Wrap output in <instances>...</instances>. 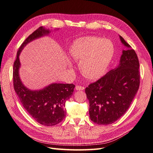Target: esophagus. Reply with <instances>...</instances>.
Listing matches in <instances>:
<instances>
[{
	"label": "esophagus",
	"instance_id": "obj_1",
	"mask_svg": "<svg viewBox=\"0 0 153 153\" xmlns=\"http://www.w3.org/2000/svg\"><path fill=\"white\" fill-rule=\"evenodd\" d=\"M76 91H83L85 89L84 87H81V86H79V85H77L76 86Z\"/></svg>",
	"mask_w": 153,
	"mask_h": 153
}]
</instances>
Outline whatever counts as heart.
<instances>
[{
	"mask_svg": "<svg viewBox=\"0 0 153 153\" xmlns=\"http://www.w3.org/2000/svg\"><path fill=\"white\" fill-rule=\"evenodd\" d=\"M114 51V44L109 39L87 36L72 42L69 55L74 61L79 62L80 72L85 79L96 81L106 73Z\"/></svg>",
	"mask_w": 153,
	"mask_h": 153,
	"instance_id": "1",
	"label": "heart"
}]
</instances>
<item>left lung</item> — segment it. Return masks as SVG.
<instances>
[{
  "label": "left lung",
  "mask_w": 153,
  "mask_h": 153,
  "mask_svg": "<svg viewBox=\"0 0 153 153\" xmlns=\"http://www.w3.org/2000/svg\"><path fill=\"white\" fill-rule=\"evenodd\" d=\"M125 47L119 65L85 88L90 118L98 125H109L130 107L140 86L139 61L135 51L119 36Z\"/></svg>",
  "instance_id": "obj_1"
}]
</instances>
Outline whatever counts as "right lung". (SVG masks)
<instances>
[{
	"label": "right lung",
	"instance_id": "add662e5",
	"mask_svg": "<svg viewBox=\"0 0 153 153\" xmlns=\"http://www.w3.org/2000/svg\"><path fill=\"white\" fill-rule=\"evenodd\" d=\"M50 33L49 29L41 26L26 38L18 50L13 70V87L21 103L35 120L46 126L56 125L65 118V102L73 94L75 85L53 83L40 90L29 89L23 84L19 75V56L28 43Z\"/></svg>",
	"mask_w": 153,
	"mask_h": 153
}]
</instances>
